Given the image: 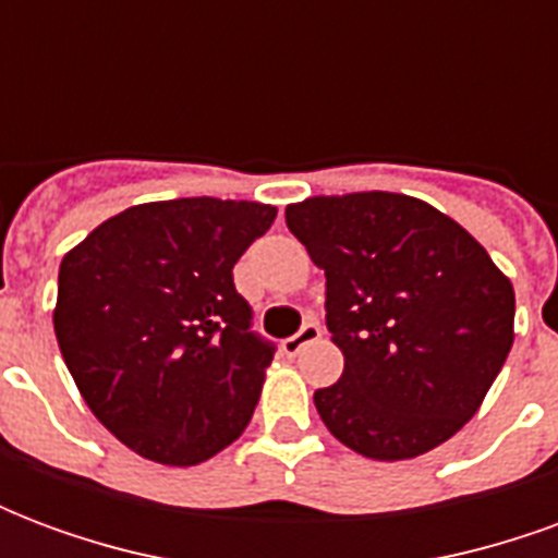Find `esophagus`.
<instances>
[{"label":"esophagus","instance_id":"1","mask_svg":"<svg viewBox=\"0 0 558 558\" xmlns=\"http://www.w3.org/2000/svg\"><path fill=\"white\" fill-rule=\"evenodd\" d=\"M319 335H323V328H319V323H304L292 338L283 340V352L287 355H299V352L307 347V343H314V340H319Z\"/></svg>","mask_w":558,"mask_h":558}]
</instances>
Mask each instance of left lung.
<instances>
[{"mask_svg": "<svg viewBox=\"0 0 558 558\" xmlns=\"http://www.w3.org/2000/svg\"><path fill=\"white\" fill-rule=\"evenodd\" d=\"M287 227L326 271V326L343 352L319 418L374 460L451 439L514 343V287L460 223L415 196H311Z\"/></svg>", "mask_w": 558, "mask_h": 558, "instance_id": "8db88e82", "label": "left lung"}]
</instances>
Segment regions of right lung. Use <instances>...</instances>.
Masks as SVG:
<instances>
[{
  "mask_svg": "<svg viewBox=\"0 0 558 558\" xmlns=\"http://www.w3.org/2000/svg\"><path fill=\"white\" fill-rule=\"evenodd\" d=\"M278 208L187 196L104 220L59 266L53 328L95 418L140 457L196 466L239 439L275 343L232 266Z\"/></svg>",
  "mask_w": 558,
  "mask_h": 558,
  "instance_id": "add662e5",
  "label": "right lung"
}]
</instances>
